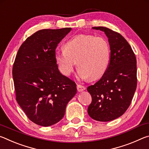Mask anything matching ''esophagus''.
Masks as SVG:
<instances>
[{
    "mask_svg": "<svg viewBox=\"0 0 149 149\" xmlns=\"http://www.w3.org/2000/svg\"><path fill=\"white\" fill-rule=\"evenodd\" d=\"M85 89H86V88H85V87H84V85H77V89L79 92H81V91H83L85 90Z\"/></svg>",
    "mask_w": 149,
    "mask_h": 149,
    "instance_id": "1",
    "label": "esophagus"
}]
</instances>
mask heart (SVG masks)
Wrapping results in <instances>:
<instances>
[{
    "mask_svg": "<svg viewBox=\"0 0 149 149\" xmlns=\"http://www.w3.org/2000/svg\"><path fill=\"white\" fill-rule=\"evenodd\" d=\"M64 50L56 52L55 60L60 72L69 76L76 65L79 76L95 80L108 69L110 50L107 40L93 35H75L64 44Z\"/></svg>",
    "mask_w": 149,
    "mask_h": 149,
    "instance_id": "obj_1",
    "label": "heart"
}]
</instances>
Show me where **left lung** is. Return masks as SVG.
Segmentation results:
<instances>
[{
	"instance_id": "8db88e82",
	"label": "left lung",
	"mask_w": 149,
	"mask_h": 149,
	"mask_svg": "<svg viewBox=\"0 0 149 149\" xmlns=\"http://www.w3.org/2000/svg\"><path fill=\"white\" fill-rule=\"evenodd\" d=\"M93 29L104 31L110 49L109 65L98 81L87 87L92 97L87 112L93 120L109 122L124 114L137 88V60L124 37L105 27Z\"/></svg>"
}]
</instances>
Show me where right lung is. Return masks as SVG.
Listing matches in <instances>:
<instances>
[{
  "instance_id": "obj_1",
  "label": "right lung",
  "mask_w": 149,
  "mask_h": 149,
  "mask_svg": "<svg viewBox=\"0 0 149 149\" xmlns=\"http://www.w3.org/2000/svg\"><path fill=\"white\" fill-rule=\"evenodd\" d=\"M71 27L45 29L27 37L17 51L12 68L16 100L27 118L47 127L62 119L77 93L76 84L58 70V44Z\"/></svg>"
}]
</instances>
